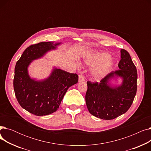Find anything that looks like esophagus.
<instances>
[{"mask_svg": "<svg viewBox=\"0 0 151 151\" xmlns=\"http://www.w3.org/2000/svg\"><path fill=\"white\" fill-rule=\"evenodd\" d=\"M84 76H83V73H80V74L79 75V79H78V81H79V82H83V81H84Z\"/></svg>", "mask_w": 151, "mask_h": 151, "instance_id": "34e87169", "label": "esophagus"}]
</instances>
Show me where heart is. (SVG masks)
Masks as SVG:
<instances>
[{"mask_svg": "<svg viewBox=\"0 0 151 151\" xmlns=\"http://www.w3.org/2000/svg\"><path fill=\"white\" fill-rule=\"evenodd\" d=\"M84 60L90 66H97L92 71V77L96 80L104 76L114 65V60L111 58L110 54L106 52H96L88 54Z\"/></svg>", "mask_w": 151, "mask_h": 151, "instance_id": "1", "label": "heart"}]
</instances>
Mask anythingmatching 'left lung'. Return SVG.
Wrapping results in <instances>:
<instances>
[{"instance_id":"left-lung-1","label":"left lung","mask_w":151,"mask_h":151,"mask_svg":"<svg viewBox=\"0 0 151 151\" xmlns=\"http://www.w3.org/2000/svg\"><path fill=\"white\" fill-rule=\"evenodd\" d=\"M119 70L108 74L100 83L88 81L86 103L89 113L104 120H111L127 111L137 90V70L129 53L121 50ZM121 78L122 83L114 86L111 79Z\"/></svg>"}]
</instances>
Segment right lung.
Listing matches in <instances>:
<instances>
[{"label": "right lung", "instance_id": "1", "mask_svg": "<svg viewBox=\"0 0 151 151\" xmlns=\"http://www.w3.org/2000/svg\"><path fill=\"white\" fill-rule=\"evenodd\" d=\"M62 43L41 42L29 46L16 63L13 87L21 106L36 116H46L58 109L70 87L76 84L78 76L54 67L50 75L42 80L31 78L28 67L33 60L42 58Z\"/></svg>", "mask_w": 151, "mask_h": 151}]
</instances>
